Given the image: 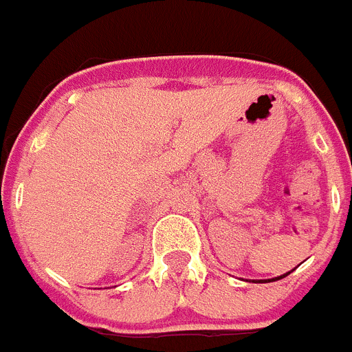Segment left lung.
<instances>
[{"instance_id":"left-lung-1","label":"left lung","mask_w":352,"mask_h":352,"mask_svg":"<svg viewBox=\"0 0 352 352\" xmlns=\"http://www.w3.org/2000/svg\"><path fill=\"white\" fill-rule=\"evenodd\" d=\"M289 273H291V272L284 273V275H280V276H275V278H268V280H256V282H259V284H264V282H275V280H280V278H284V276H287Z\"/></svg>"}]
</instances>
